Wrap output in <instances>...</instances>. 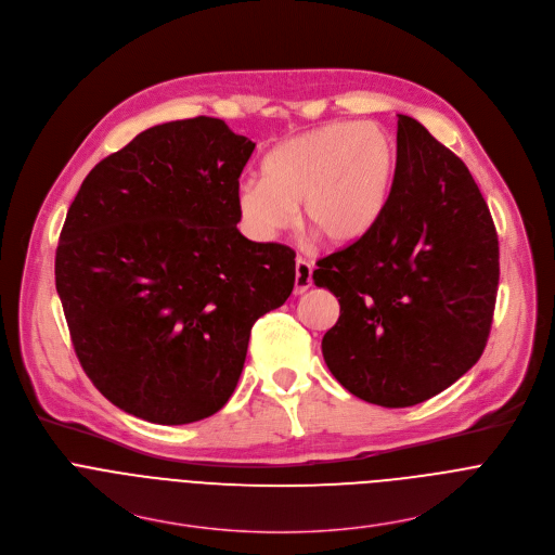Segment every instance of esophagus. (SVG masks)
Listing matches in <instances>:
<instances>
[{"mask_svg":"<svg viewBox=\"0 0 555 555\" xmlns=\"http://www.w3.org/2000/svg\"><path fill=\"white\" fill-rule=\"evenodd\" d=\"M311 263L302 257L296 259V276H294V294H302L311 287Z\"/></svg>","mask_w":555,"mask_h":555,"instance_id":"34e87169","label":"esophagus"}]
</instances>
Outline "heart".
Masks as SVG:
<instances>
[{
    "mask_svg": "<svg viewBox=\"0 0 555 555\" xmlns=\"http://www.w3.org/2000/svg\"><path fill=\"white\" fill-rule=\"evenodd\" d=\"M397 143L377 124L333 121L272 147L261 178L237 190V214L255 240H272L294 222L333 246L361 240L382 218L397 169Z\"/></svg>",
    "mask_w": 555,
    "mask_h": 555,
    "instance_id": "b5f03b06",
    "label": "heart"
}]
</instances>
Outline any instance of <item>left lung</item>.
<instances>
[{
	"mask_svg": "<svg viewBox=\"0 0 555 555\" xmlns=\"http://www.w3.org/2000/svg\"><path fill=\"white\" fill-rule=\"evenodd\" d=\"M386 209L361 240L315 261L339 300L322 337L333 377L357 399L412 408L479 361L499 289V237L464 160L399 115Z\"/></svg>",
	"mask_w": 555,
	"mask_h": 555,
	"instance_id": "left-lung-1",
	"label": "left lung"
}]
</instances>
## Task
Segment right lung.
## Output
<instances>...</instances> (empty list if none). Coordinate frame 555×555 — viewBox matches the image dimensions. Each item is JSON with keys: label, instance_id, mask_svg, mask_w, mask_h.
I'll list each match as a JSON object with an SVG mask.
<instances>
[{"label": "right lung", "instance_id": "obj_1", "mask_svg": "<svg viewBox=\"0 0 555 555\" xmlns=\"http://www.w3.org/2000/svg\"><path fill=\"white\" fill-rule=\"evenodd\" d=\"M253 150L216 117L158 124L102 158L67 211L54 274L76 357L137 418L220 412L253 324L294 289L296 253L237 231Z\"/></svg>", "mask_w": 555, "mask_h": 555}]
</instances>
